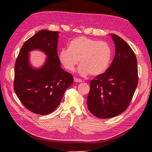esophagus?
<instances>
[{"mask_svg": "<svg viewBox=\"0 0 152 152\" xmlns=\"http://www.w3.org/2000/svg\"><path fill=\"white\" fill-rule=\"evenodd\" d=\"M74 82H75V83H81V82H83V80L81 79H77V78H74Z\"/></svg>", "mask_w": 152, "mask_h": 152, "instance_id": "1", "label": "esophagus"}]
</instances>
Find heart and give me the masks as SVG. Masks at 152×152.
I'll use <instances>...</instances> for the list:
<instances>
[{
	"instance_id": "obj_1",
	"label": "heart",
	"mask_w": 152,
	"mask_h": 152,
	"mask_svg": "<svg viewBox=\"0 0 152 152\" xmlns=\"http://www.w3.org/2000/svg\"><path fill=\"white\" fill-rule=\"evenodd\" d=\"M111 54L107 43L81 36L72 39L68 48L61 50L59 58L68 71H73L80 61L78 72L80 75L86 76L90 73L92 75H99L108 69Z\"/></svg>"
}]
</instances>
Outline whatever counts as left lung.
I'll use <instances>...</instances> for the list:
<instances>
[{"mask_svg":"<svg viewBox=\"0 0 152 152\" xmlns=\"http://www.w3.org/2000/svg\"><path fill=\"white\" fill-rule=\"evenodd\" d=\"M115 45V56L105 73L90 81L87 98L89 111L99 118L120 115L128 107L138 83L136 55L126 42L110 34Z\"/></svg>","mask_w":152,"mask_h":152,"instance_id":"obj_1","label":"left lung"}]
</instances>
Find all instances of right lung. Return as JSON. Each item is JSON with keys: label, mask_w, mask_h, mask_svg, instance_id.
Returning a JSON list of instances; mask_svg holds the SVG:
<instances>
[{"label": "right lung", "mask_w": 152, "mask_h": 152, "mask_svg": "<svg viewBox=\"0 0 152 152\" xmlns=\"http://www.w3.org/2000/svg\"><path fill=\"white\" fill-rule=\"evenodd\" d=\"M59 32L42 30L24 43L15 66L14 89L22 104L30 111L47 115L58 107L73 76L61 68L57 55ZM43 51L47 56L40 68L32 67L29 52Z\"/></svg>", "instance_id": "add662e5"}]
</instances>
